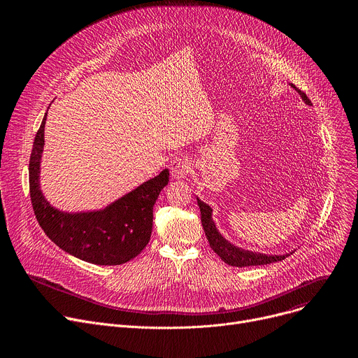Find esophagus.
<instances>
[{
  "label": "esophagus",
  "mask_w": 358,
  "mask_h": 358,
  "mask_svg": "<svg viewBox=\"0 0 358 358\" xmlns=\"http://www.w3.org/2000/svg\"><path fill=\"white\" fill-rule=\"evenodd\" d=\"M191 171L189 162L187 159H176L171 164V176L174 178H185Z\"/></svg>",
  "instance_id": "1"
}]
</instances>
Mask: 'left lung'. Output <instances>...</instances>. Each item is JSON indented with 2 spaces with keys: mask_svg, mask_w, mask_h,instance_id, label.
I'll list each match as a JSON object with an SVG mask.
<instances>
[{
  "mask_svg": "<svg viewBox=\"0 0 358 358\" xmlns=\"http://www.w3.org/2000/svg\"><path fill=\"white\" fill-rule=\"evenodd\" d=\"M292 86L300 94V97L304 100V103L312 106V101L308 96H306V93L303 90H300L299 87H296L294 85H292ZM196 201H198V207L201 211L202 228H203V232H206V235H207L210 246L225 264H228L231 266H236V268L258 266V265H268V264H273L278 261H283L285 258L289 257V255H279V257L278 255H265V253L250 252V250H245V249L234 246L227 239H224L221 236V234L217 231L215 224L211 220L213 210L207 206L206 202H202L199 199H196Z\"/></svg>",
  "mask_w": 358,
  "mask_h": 358,
  "instance_id": "obj_1",
  "label": "left lung"
}]
</instances>
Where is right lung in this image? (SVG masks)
I'll return each mask as SVG.
<instances>
[{
	"instance_id": "right-lung-1",
	"label": "right lung",
	"mask_w": 358,
	"mask_h": 358,
	"mask_svg": "<svg viewBox=\"0 0 358 358\" xmlns=\"http://www.w3.org/2000/svg\"><path fill=\"white\" fill-rule=\"evenodd\" d=\"M45 120L46 115L36 131L29 159V194L38 224L50 241L89 264L122 265L136 258L150 241L152 207L160 191L169 184V170H163L101 211L61 213L49 206L38 182Z\"/></svg>"
}]
</instances>
